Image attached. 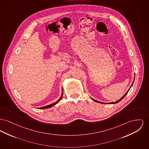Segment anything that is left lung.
I'll return each instance as SVG.
<instances>
[{"label": "left lung", "instance_id": "left-lung-1", "mask_svg": "<svg viewBox=\"0 0 149 149\" xmlns=\"http://www.w3.org/2000/svg\"><path fill=\"white\" fill-rule=\"evenodd\" d=\"M134 77H135V74H134V79H133V83L132 84L131 86L130 87V88H129V89L128 90V91L125 93V94L122 97V98H120L119 100H118V101H115V102H110V103H105V102H100V101H97L96 100H94L93 98H91V97H90L93 101H95V102H98V103H100V104H116V103H118V102H120L122 100L123 98L124 97L126 96V95L128 93V91H130V89H131V88L132 87V86H133V83H134Z\"/></svg>", "mask_w": 149, "mask_h": 149}]
</instances>
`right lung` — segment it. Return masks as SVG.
Listing matches in <instances>:
<instances>
[{"label": "right lung", "mask_w": 149, "mask_h": 149, "mask_svg": "<svg viewBox=\"0 0 149 149\" xmlns=\"http://www.w3.org/2000/svg\"><path fill=\"white\" fill-rule=\"evenodd\" d=\"M62 96H63V89H62V93H61V96L59 98V99L56 101V102H54V103H53V104H50V105H47V106H43V107H39L38 109H48V108H50V107H51L52 106H54V105H56L57 104H58L60 101V100L62 99Z\"/></svg>", "instance_id": "obj_1"}]
</instances>
